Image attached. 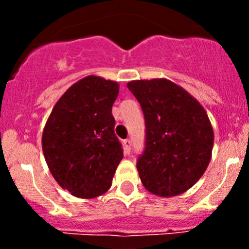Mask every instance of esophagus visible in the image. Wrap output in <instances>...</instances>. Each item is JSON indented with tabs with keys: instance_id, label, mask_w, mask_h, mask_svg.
Instances as JSON below:
<instances>
[{
	"instance_id": "esophagus-1",
	"label": "esophagus",
	"mask_w": 249,
	"mask_h": 249,
	"mask_svg": "<svg viewBox=\"0 0 249 249\" xmlns=\"http://www.w3.org/2000/svg\"><path fill=\"white\" fill-rule=\"evenodd\" d=\"M123 147H124L125 154H130V150H131V142H130V140L123 141Z\"/></svg>"
}]
</instances>
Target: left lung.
<instances>
[{"instance_id":"left-lung-1","label":"left lung","mask_w":249,"mask_h":249,"mask_svg":"<svg viewBox=\"0 0 249 249\" xmlns=\"http://www.w3.org/2000/svg\"><path fill=\"white\" fill-rule=\"evenodd\" d=\"M127 88L145 119V148L137 161L141 182L158 196L183 194L202 177L212 158L214 134L207 113L166 78L131 80Z\"/></svg>"}]
</instances>
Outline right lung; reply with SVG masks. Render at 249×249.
I'll list each match as a JSON object with an SVG mask.
<instances>
[{
	"mask_svg": "<svg viewBox=\"0 0 249 249\" xmlns=\"http://www.w3.org/2000/svg\"><path fill=\"white\" fill-rule=\"evenodd\" d=\"M118 92L114 80L84 77L60 97L44 125L42 149L49 171L79 199L105 194L123 159L112 115Z\"/></svg>",
	"mask_w": 249,
	"mask_h": 249,
	"instance_id": "obj_1",
	"label": "right lung"
}]
</instances>
